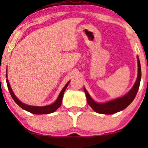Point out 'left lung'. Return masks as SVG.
I'll return each mask as SVG.
<instances>
[{
    "label": "left lung",
    "mask_w": 148,
    "mask_h": 148,
    "mask_svg": "<svg viewBox=\"0 0 148 148\" xmlns=\"http://www.w3.org/2000/svg\"><path fill=\"white\" fill-rule=\"evenodd\" d=\"M137 62H138V75H137L136 82H135L132 89L123 97L109 101L108 102L103 103V104L102 103V104H99V103L95 102L92 100L90 95H89L88 92L84 88V92L86 95L87 101H88V104L93 108V110L96 111V112L100 113V114H114V113L118 112L121 110H124L133 102V100H134L135 96H136L137 92H138L141 78V65L139 58H137Z\"/></svg>",
    "instance_id": "1"
}]
</instances>
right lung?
Wrapping results in <instances>:
<instances>
[{
  "label": "right lung",
  "instance_id": "right-lung-1",
  "mask_svg": "<svg viewBox=\"0 0 148 148\" xmlns=\"http://www.w3.org/2000/svg\"><path fill=\"white\" fill-rule=\"evenodd\" d=\"M6 77H7V75L6 74ZM7 87L8 89H9V91L10 92V94L12 98H13V100L17 103V104L19 105V106L21 107V108L24 109V110L28 111V112L33 113V114H49V113H52L54 112L56 109L59 108L61 105V102H62V97H63V94L64 91H65L66 87L69 84V82L67 84L65 85V86L64 87L63 89H62L61 92H60L59 96H58L57 100L55 102H54L53 104L48 105V106H29V105H27L24 103H22L21 101L18 100V98L15 96V95L14 94V93L13 92V90L10 86L9 80L8 79H7Z\"/></svg>",
  "mask_w": 148,
  "mask_h": 148
}]
</instances>
